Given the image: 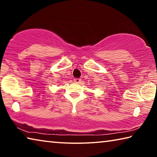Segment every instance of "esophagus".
<instances>
[{
	"instance_id": "1",
	"label": "esophagus",
	"mask_w": 157,
	"mask_h": 157,
	"mask_svg": "<svg viewBox=\"0 0 157 157\" xmlns=\"http://www.w3.org/2000/svg\"><path fill=\"white\" fill-rule=\"evenodd\" d=\"M74 82H76V83H80L81 79H79V78H75V79H74Z\"/></svg>"
}]
</instances>
